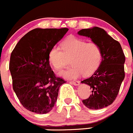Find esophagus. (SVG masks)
Masks as SVG:
<instances>
[{"instance_id": "esophagus-1", "label": "esophagus", "mask_w": 133, "mask_h": 133, "mask_svg": "<svg viewBox=\"0 0 133 133\" xmlns=\"http://www.w3.org/2000/svg\"><path fill=\"white\" fill-rule=\"evenodd\" d=\"M70 83H71L72 84L75 85V86H78L79 84H80V82L79 81H76V82H70Z\"/></svg>"}]
</instances>
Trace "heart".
<instances>
[{"mask_svg":"<svg viewBox=\"0 0 133 133\" xmlns=\"http://www.w3.org/2000/svg\"><path fill=\"white\" fill-rule=\"evenodd\" d=\"M61 48L52 47L49 53V60L56 70L64 66L66 58H70V67L58 73L67 80H75L84 76H90L99 67L102 59V51L97 43H86L84 39L70 36L61 43Z\"/></svg>","mask_w":133,"mask_h":133,"instance_id":"obj_1","label":"heart"}]
</instances>
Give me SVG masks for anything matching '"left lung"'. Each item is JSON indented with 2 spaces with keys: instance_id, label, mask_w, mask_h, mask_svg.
I'll return each mask as SVG.
<instances>
[{
  "instance_id": "1",
  "label": "left lung",
  "mask_w": 133,
  "mask_h": 133,
  "mask_svg": "<svg viewBox=\"0 0 133 133\" xmlns=\"http://www.w3.org/2000/svg\"><path fill=\"white\" fill-rule=\"evenodd\" d=\"M79 36L90 38L100 47L102 59L99 67L90 78L81 81L90 87L92 93L82 103L90 109H99L111 104L116 98L125 78V57L120 43L98 27L82 29Z\"/></svg>"
}]
</instances>
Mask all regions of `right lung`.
Here are the masks:
<instances>
[{
  "mask_svg": "<svg viewBox=\"0 0 133 133\" xmlns=\"http://www.w3.org/2000/svg\"><path fill=\"white\" fill-rule=\"evenodd\" d=\"M69 29L36 28L19 40L11 53L9 69L13 90L23 106L47 114L57 102L59 88L66 82L50 66L49 53Z\"/></svg>",
  "mask_w": 133,
  "mask_h": 133,
  "instance_id": "1",
  "label": "right lung"
}]
</instances>
